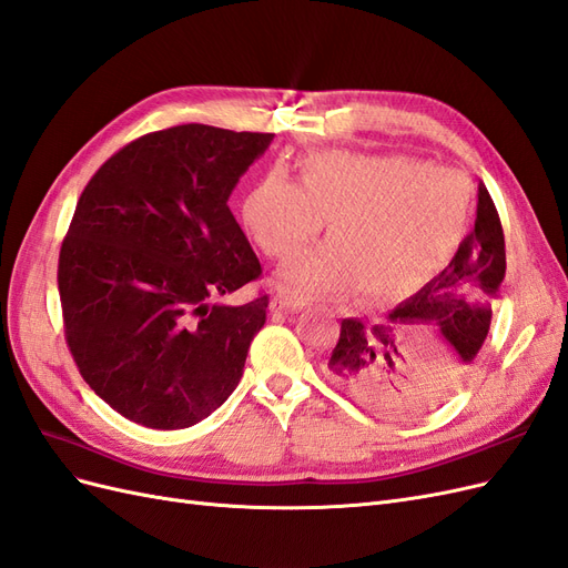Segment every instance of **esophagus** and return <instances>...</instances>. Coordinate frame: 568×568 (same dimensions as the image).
<instances>
[{"label":"esophagus","mask_w":568,"mask_h":568,"mask_svg":"<svg viewBox=\"0 0 568 568\" xmlns=\"http://www.w3.org/2000/svg\"><path fill=\"white\" fill-rule=\"evenodd\" d=\"M305 303L301 301V298H296V296H291L288 291H277V294L272 296V301H270V307L274 313H288V311H301Z\"/></svg>","instance_id":"esophagus-1"}]
</instances>
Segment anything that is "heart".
<instances>
[{"label": "heart", "mask_w": 568, "mask_h": 568, "mask_svg": "<svg viewBox=\"0 0 568 568\" xmlns=\"http://www.w3.org/2000/svg\"><path fill=\"white\" fill-rule=\"evenodd\" d=\"M469 186L453 170L400 153L324 151L303 163L301 184L282 170L257 182L242 209L265 255L284 261L329 220V244L282 267L286 288L307 298L372 301L419 288L448 261L467 225Z\"/></svg>", "instance_id": "obj_1"}]
</instances>
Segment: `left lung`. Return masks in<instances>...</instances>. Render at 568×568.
<instances>
[{
    "label": "left lung",
    "instance_id": "left-lung-1",
    "mask_svg": "<svg viewBox=\"0 0 568 568\" xmlns=\"http://www.w3.org/2000/svg\"><path fill=\"white\" fill-rule=\"evenodd\" d=\"M505 270L503 222L486 184L478 182L474 230L450 265L382 322H341L326 359L332 382L386 415L443 403L484 346ZM428 333L437 338L426 339Z\"/></svg>",
    "mask_w": 568,
    "mask_h": 568
}]
</instances>
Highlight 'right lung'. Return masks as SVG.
<instances>
[{
  "label": "right lung",
  "mask_w": 568,
  "mask_h": 568,
  "mask_svg": "<svg viewBox=\"0 0 568 568\" xmlns=\"http://www.w3.org/2000/svg\"><path fill=\"white\" fill-rule=\"evenodd\" d=\"M272 136L149 132L84 186L59 253L63 332L82 379L125 419L194 426L242 379L270 298L213 301L263 272L227 201Z\"/></svg>",
  "instance_id": "obj_1"
}]
</instances>
